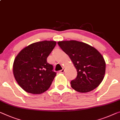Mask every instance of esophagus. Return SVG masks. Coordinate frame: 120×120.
<instances>
[{
	"label": "esophagus",
	"instance_id": "34e87169",
	"mask_svg": "<svg viewBox=\"0 0 120 120\" xmlns=\"http://www.w3.org/2000/svg\"><path fill=\"white\" fill-rule=\"evenodd\" d=\"M64 71H65V69H64V68H63L62 69V70H60V73H64Z\"/></svg>",
	"mask_w": 120,
	"mask_h": 120
}]
</instances>
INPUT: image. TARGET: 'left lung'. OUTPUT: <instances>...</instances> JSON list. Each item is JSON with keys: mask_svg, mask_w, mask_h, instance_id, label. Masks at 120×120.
<instances>
[{"mask_svg": "<svg viewBox=\"0 0 120 120\" xmlns=\"http://www.w3.org/2000/svg\"><path fill=\"white\" fill-rule=\"evenodd\" d=\"M58 44L77 70L76 78L71 82L72 88L80 93L97 88L104 79L106 71L102 55L91 45L75 40L59 41Z\"/></svg>", "mask_w": 120, "mask_h": 120, "instance_id": "1", "label": "left lung"}]
</instances>
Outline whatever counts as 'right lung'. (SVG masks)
<instances>
[{
  "mask_svg": "<svg viewBox=\"0 0 120 120\" xmlns=\"http://www.w3.org/2000/svg\"><path fill=\"white\" fill-rule=\"evenodd\" d=\"M56 45L55 41L37 42L24 48L16 56L13 72L24 91L40 94L48 90L56 73L47 58Z\"/></svg>",
  "mask_w": 120,
  "mask_h": 120,
  "instance_id": "1",
  "label": "right lung"
}]
</instances>
